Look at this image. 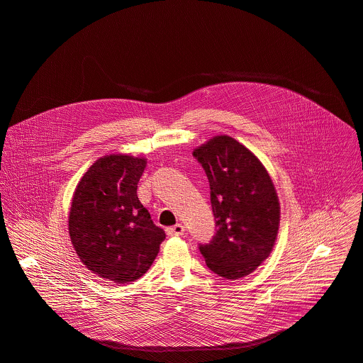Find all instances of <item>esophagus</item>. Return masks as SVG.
<instances>
[{
	"label": "esophagus",
	"mask_w": 363,
	"mask_h": 363,
	"mask_svg": "<svg viewBox=\"0 0 363 363\" xmlns=\"http://www.w3.org/2000/svg\"><path fill=\"white\" fill-rule=\"evenodd\" d=\"M166 232H167V235H169V236H182V235H183V232H184V228H183V225L177 223V225H174V226L169 228Z\"/></svg>",
	"instance_id": "obj_1"
}]
</instances>
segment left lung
Listing matches in <instances>:
<instances>
[{
    "label": "left lung",
    "instance_id": "8db88e82",
    "mask_svg": "<svg viewBox=\"0 0 363 363\" xmlns=\"http://www.w3.org/2000/svg\"><path fill=\"white\" fill-rule=\"evenodd\" d=\"M210 183L216 235L199 245L207 267L226 279L250 274L270 255L279 199L263 164L243 144L217 135L193 152Z\"/></svg>",
    "mask_w": 363,
    "mask_h": 363
}]
</instances>
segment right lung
<instances>
[{
  "instance_id": "1",
  "label": "right lung",
  "mask_w": 363,
  "mask_h": 363,
  "mask_svg": "<svg viewBox=\"0 0 363 363\" xmlns=\"http://www.w3.org/2000/svg\"><path fill=\"white\" fill-rule=\"evenodd\" d=\"M146 160L127 155L99 159L72 196L68 232L82 262L103 279L134 281L155 262L166 239L137 197Z\"/></svg>"
}]
</instances>
